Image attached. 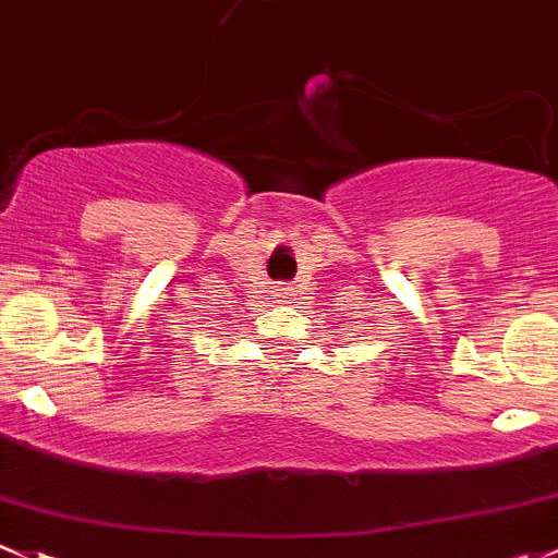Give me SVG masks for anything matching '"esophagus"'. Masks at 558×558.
I'll return each mask as SVG.
<instances>
[{
	"instance_id": "obj_1",
	"label": "esophagus",
	"mask_w": 558,
	"mask_h": 558,
	"mask_svg": "<svg viewBox=\"0 0 558 558\" xmlns=\"http://www.w3.org/2000/svg\"><path fill=\"white\" fill-rule=\"evenodd\" d=\"M278 296H280V300H289V296H291V289H278Z\"/></svg>"
}]
</instances>
